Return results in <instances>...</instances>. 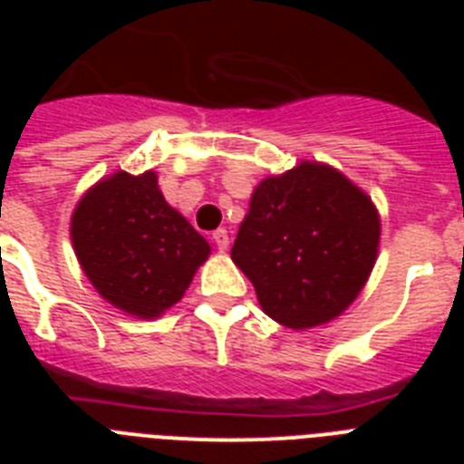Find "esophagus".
I'll return each instance as SVG.
<instances>
[{
	"label": "esophagus",
	"mask_w": 464,
	"mask_h": 464,
	"mask_svg": "<svg viewBox=\"0 0 464 464\" xmlns=\"http://www.w3.org/2000/svg\"><path fill=\"white\" fill-rule=\"evenodd\" d=\"M213 241H216V246H218V251H227L229 248V235H227V229H216L213 232Z\"/></svg>",
	"instance_id": "esophagus-1"
}]
</instances>
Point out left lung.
<instances>
[{"label":"left lung","instance_id":"obj_1","mask_svg":"<svg viewBox=\"0 0 464 464\" xmlns=\"http://www.w3.org/2000/svg\"><path fill=\"white\" fill-rule=\"evenodd\" d=\"M379 241L372 197L334 167L302 160L257 183L232 262L272 321L311 330L353 304L374 269Z\"/></svg>","mask_w":464,"mask_h":464}]
</instances>
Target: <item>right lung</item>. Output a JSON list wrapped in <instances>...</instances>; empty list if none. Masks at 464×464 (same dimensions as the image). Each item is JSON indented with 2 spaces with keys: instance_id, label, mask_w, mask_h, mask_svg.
I'll use <instances>...</instances> for the list:
<instances>
[{
  "instance_id": "obj_1",
  "label": "right lung",
  "mask_w": 464,
  "mask_h": 464,
  "mask_svg": "<svg viewBox=\"0 0 464 464\" xmlns=\"http://www.w3.org/2000/svg\"><path fill=\"white\" fill-rule=\"evenodd\" d=\"M69 235L94 290L134 318H158L174 306L211 256L150 169H121L94 183L73 208Z\"/></svg>"
}]
</instances>
